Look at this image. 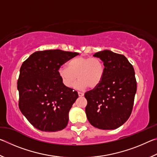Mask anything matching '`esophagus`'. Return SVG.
<instances>
[{
  "label": "esophagus",
  "mask_w": 157,
  "mask_h": 157,
  "mask_svg": "<svg viewBox=\"0 0 157 157\" xmlns=\"http://www.w3.org/2000/svg\"><path fill=\"white\" fill-rule=\"evenodd\" d=\"M78 95H79V96L82 97V96H83V95H84V94H83V93H82V92H78Z\"/></svg>",
  "instance_id": "34e87169"
}]
</instances>
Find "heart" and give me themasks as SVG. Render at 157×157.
Here are the masks:
<instances>
[{
    "instance_id": "1",
    "label": "heart",
    "mask_w": 157,
    "mask_h": 157,
    "mask_svg": "<svg viewBox=\"0 0 157 157\" xmlns=\"http://www.w3.org/2000/svg\"><path fill=\"white\" fill-rule=\"evenodd\" d=\"M104 63L100 58L91 57H78L69 61L67 68L61 67L58 75L63 84L71 88L77 78L76 84L79 89H95L102 82L105 75Z\"/></svg>"
}]
</instances>
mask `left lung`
<instances>
[{
    "label": "left lung",
    "mask_w": 157,
    "mask_h": 157,
    "mask_svg": "<svg viewBox=\"0 0 157 157\" xmlns=\"http://www.w3.org/2000/svg\"><path fill=\"white\" fill-rule=\"evenodd\" d=\"M94 56L102 61L105 71L99 86L84 94L86 117L96 128L115 129L132 113L137 88L134 69L124 55L110 50Z\"/></svg>",
    "instance_id": "obj_1"
}]
</instances>
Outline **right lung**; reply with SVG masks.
<instances>
[{"instance_id": "add662e5", "label": "right lung", "mask_w": 157, "mask_h": 157, "mask_svg": "<svg viewBox=\"0 0 157 157\" xmlns=\"http://www.w3.org/2000/svg\"><path fill=\"white\" fill-rule=\"evenodd\" d=\"M78 55L59 49L36 51L21 65L18 107L37 129L58 132L67 126L69 111L78 94L63 84L58 70Z\"/></svg>"}]
</instances>
